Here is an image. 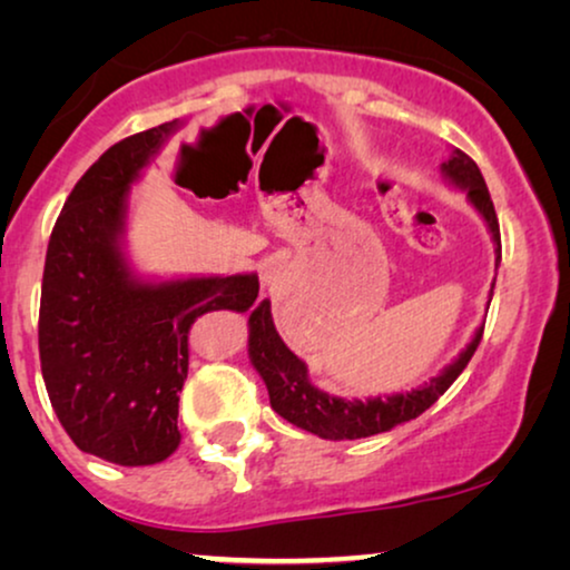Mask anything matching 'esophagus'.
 <instances>
[{"mask_svg": "<svg viewBox=\"0 0 570 570\" xmlns=\"http://www.w3.org/2000/svg\"><path fill=\"white\" fill-rule=\"evenodd\" d=\"M277 279H279V267H277V264H272V262L262 264V283L264 285H277Z\"/></svg>", "mask_w": 570, "mask_h": 570, "instance_id": "obj_1", "label": "esophagus"}]
</instances>
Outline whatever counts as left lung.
<instances>
[{
    "label": "left lung",
    "instance_id": "8db88e82",
    "mask_svg": "<svg viewBox=\"0 0 570 570\" xmlns=\"http://www.w3.org/2000/svg\"><path fill=\"white\" fill-rule=\"evenodd\" d=\"M441 176L451 186L466 194V202L478 209V215L485 220L490 238L495 246V269L501 264V228H498V217L493 199L482 178L478 163L462 150H451L449 160L441 163ZM493 285H490L488 306L493 301ZM482 322L474 330L472 340L466 347L443 368L439 376L425 381L423 386L412 389L407 394H386V396H368V400H345V396L326 394L322 389L311 384L308 365L285 345L272 322L269 298H264L259 306L248 316V357L259 373L269 392V404L279 417L293 423L301 431H308L326 441H355L368 439V435L386 433L392 428L415 420L417 415L431 407L439 396L459 379V373L466 368L472 361L474 350L482 340Z\"/></svg>",
    "mask_w": 570,
    "mask_h": 570
}]
</instances>
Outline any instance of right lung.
Here are the masks:
<instances>
[{
  "label": "right lung",
  "mask_w": 570,
  "mask_h": 570,
  "mask_svg": "<svg viewBox=\"0 0 570 570\" xmlns=\"http://www.w3.org/2000/svg\"><path fill=\"white\" fill-rule=\"evenodd\" d=\"M181 127L174 119L108 147L69 194L46 252V392L75 446L119 466L174 454L191 324L209 311L244 314L259 295L256 272L158 279L131 267L129 191Z\"/></svg>",
  "instance_id": "1"
}]
</instances>
